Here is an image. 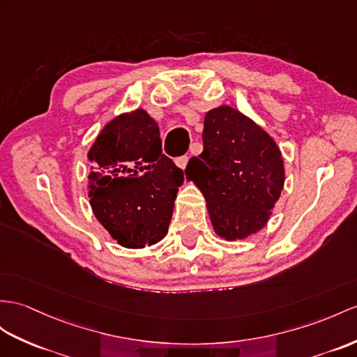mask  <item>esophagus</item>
Returning a JSON list of instances; mask_svg holds the SVG:
<instances>
[{
    "mask_svg": "<svg viewBox=\"0 0 357 357\" xmlns=\"http://www.w3.org/2000/svg\"><path fill=\"white\" fill-rule=\"evenodd\" d=\"M188 160H189L188 155H180V158L176 159V165L180 169H185L186 165H188Z\"/></svg>",
    "mask_w": 357,
    "mask_h": 357,
    "instance_id": "34e87169",
    "label": "esophagus"
}]
</instances>
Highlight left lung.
Returning <instances> with one entry per match:
<instances>
[{
	"instance_id": "8db88e82",
	"label": "left lung",
	"mask_w": 357,
	"mask_h": 357,
	"mask_svg": "<svg viewBox=\"0 0 357 357\" xmlns=\"http://www.w3.org/2000/svg\"><path fill=\"white\" fill-rule=\"evenodd\" d=\"M203 144V153L190 158L185 174L202 190L215 233L239 241L262 230L284 186L279 145L230 106L206 113Z\"/></svg>"
}]
</instances>
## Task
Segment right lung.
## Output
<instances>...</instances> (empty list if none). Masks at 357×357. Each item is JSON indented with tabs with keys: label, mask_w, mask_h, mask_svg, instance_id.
<instances>
[{
	"label": "right lung",
	"mask_w": 357,
	"mask_h": 357,
	"mask_svg": "<svg viewBox=\"0 0 357 357\" xmlns=\"http://www.w3.org/2000/svg\"><path fill=\"white\" fill-rule=\"evenodd\" d=\"M95 218L119 245L144 248L168 233L183 171L162 154L159 126L144 109L121 113L88 151Z\"/></svg>",
	"instance_id": "right-lung-1"
}]
</instances>
